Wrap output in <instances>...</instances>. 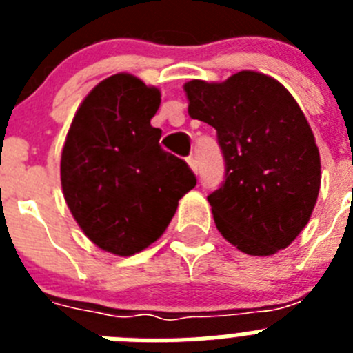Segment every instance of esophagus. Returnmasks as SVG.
<instances>
[{
  "instance_id": "esophagus-1",
  "label": "esophagus",
  "mask_w": 353,
  "mask_h": 353,
  "mask_svg": "<svg viewBox=\"0 0 353 353\" xmlns=\"http://www.w3.org/2000/svg\"><path fill=\"white\" fill-rule=\"evenodd\" d=\"M187 164H189V168H191V170L194 171V173H198V170H199L198 159H196V157H189V159H187Z\"/></svg>"
}]
</instances>
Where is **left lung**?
<instances>
[{"label":"left lung","instance_id":"8db88e82","mask_svg":"<svg viewBox=\"0 0 353 353\" xmlns=\"http://www.w3.org/2000/svg\"><path fill=\"white\" fill-rule=\"evenodd\" d=\"M189 117L217 130L224 182L208 196L221 235L252 256H269L304 230L320 191L313 130L274 77L242 70L224 83L189 81Z\"/></svg>","mask_w":353,"mask_h":353}]
</instances>
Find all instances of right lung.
I'll use <instances>...</instances> for the list:
<instances>
[{
	"mask_svg": "<svg viewBox=\"0 0 353 353\" xmlns=\"http://www.w3.org/2000/svg\"><path fill=\"white\" fill-rule=\"evenodd\" d=\"M159 105L157 88L114 74L86 95L61 152V189L74 219L118 256L155 242L196 185L187 162L159 145L161 129L150 125Z\"/></svg>",
	"mask_w": 353,
	"mask_h": 353,
	"instance_id": "add662e5",
	"label": "right lung"
}]
</instances>
